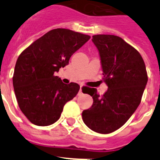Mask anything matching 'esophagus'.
Segmentation results:
<instances>
[{"mask_svg":"<svg viewBox=\"0 0 160 160\" xmlns=\"http://www.w3.org/2000/svg\"><path fill=\"white\" fill-rule=\"evenodd\" d=\"M82 94V86L80 87V90H79V92H78V95H81V94Z\"/></svg>","mask_w":160,"mask_h":160,"instance_id":"34e87169","label":"esophagus"}]
</instances>
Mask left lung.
Returning a JSON list of instances; mask_svg holds the SVG:
<instances>
[{"mask_svg": "<svg viewBox=\"0 0 160 160\" xmlns=\"http://www.w3.org/2000/svg\"><path fill=\"white\" fill-rule=\"evenodd\" d=\"M92 42L99 52L103 79L108 89L102 96L95 88L85 90L92 96L94 102L82 111V119L92 131L109 134L123 126L136 111L148 82V73L140 53L122 38L98 34L93 36Z\"/></svg>", "mask_w": 160, "mask_h": 160, "instance_id": "left-lung-1", "label": "left lung"}]
</instances>
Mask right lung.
Listing matches in <instances>:
<instances>
[{"mask_svg":"<svg viewBox=\"0 0 160 160\" xmlns=\"http://www.w3.org/2000/svg\"><path fill=\"white\" fill-rule=\"evenodd\" d=\"M90 38L70 29H52L19 55L12 77L14 92L21 111L32 124L45 127L57 122L65 104L77 95L79 85L65 84L54 73L69 64Z\"/></svg>","mask_w":160,"mask_h":160,"instance_id":"obj_1","label":"right lung"}]
</instances>
